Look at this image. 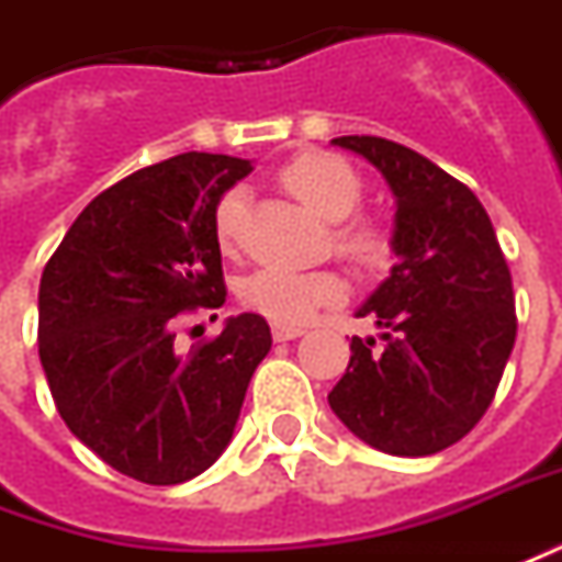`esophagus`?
<instances>
[{"label":"esophagus","mask_w":562,"mask_h":562,"mask_svg":"<svg viewBox=\"0 0 562 562\" xmlns=\"http://www.w3.org/2000/svg\"><path fill=\"white\" fill-rule=\"evenodd\" d=\"M270 331H273V340H294V337H301L304 335V328H301V325H285V322H273V328H270Z\"/></svg>","instance_id":"1"}]
</instances>
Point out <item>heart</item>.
<instances>
[{"label": "heart", "instance_id": "obj_1", "mask_svg": "<svg viewBox=\"0 0 562 562\" xmlns=\"http://www.w3.org/2000/svg\"><path fill=\"white\" fill-rule=\"evenodd\" d=\"M280 182L294 198L304 200L313 213L335 222V249L359 265H376L390 252L386 231L364 218H349L364 198V182L347 160L328 151H304L289 164H282ZM246 215V188H227L213 210L215 240L222 249H231L240 234ZM344 294V280L331 270H252L240 282L243 307L255 310L273 322H304L322 304L337 301Z\"/></svg>", "mask_w": 562, "mask_h": 562}]
</instances>
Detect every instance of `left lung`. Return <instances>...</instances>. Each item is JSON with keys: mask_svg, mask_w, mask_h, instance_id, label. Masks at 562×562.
<instances>
[{"mask_svg": "<svg viewBox=\"0 0 562 562\" xmlns=\"http://www.w3.org/2000/svg\"><path fill=\"white\" fill-rule=\"evenodd\" d=\"M331 143L390 182L398 265L359 310L383 328V344L352 337L328 404L364 445L429 457L465 438L499 390L517 337L512 270L472 188L392 139Z\"/></svg>", "mask_w": 562, "mask_h": 562, "instance_id": "left-lung-1", "label": "left lung"}]
</instances>
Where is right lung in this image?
Instances as JSON below:
<instances>
[{"label": "right lung", "mask_w": 562, "mask_h": 562, "mask_svg": "<svg viewBox=\"0 0 562 562\" xmlns=\"http://www.w3.org/2000/svg\"><path fill=\"white\" fill-rule=\"evenodd\" d=\"M252 164L188 151L136 170L81 210L38 285V359L63 423L115 472L155 486L206 472L270 352L258 313L172 349L186 313L225 304L218 198Z\"/></svg>", "instance_id": "add662e5"}]
</instances>
